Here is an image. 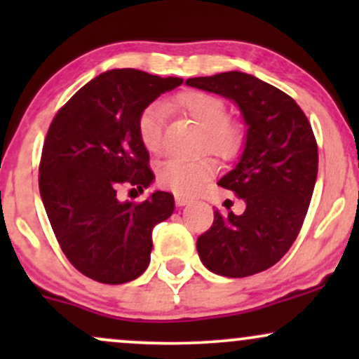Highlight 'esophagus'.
I'll use <instances>...</instances> for the list:
<instances>
[{"instance_id":"obj_1","label":"esophagus","mask_w":359,"mask_h":359,"mask_svg":"<svg viewBox=\"0 0 359 359\" xmlns=\"http://www.w3.org/2000/svg\"><path fill=\"white\" fill-rule=\"evenodd\" d=\"M175 203L179 208H182V205H187L191 203V199H187V197H182V196H175Z\"/></svg>"}]
</instances>
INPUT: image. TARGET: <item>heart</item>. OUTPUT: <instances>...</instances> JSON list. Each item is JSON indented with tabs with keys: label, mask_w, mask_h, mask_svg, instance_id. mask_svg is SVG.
<instances>
[{
	"label": "heart",
	"mask_w": 359,
	"mask_h": 359,
	"mask_svg": "<svg viewBox=\"0 0 359 359\" xmlns=\"http://www.w3.org/2000/svg\"><path fill=\"white\" fill-rule=\"evenodd\" d=\"M170 106L192 118L203 128L201 151H209L221 160H231L241 151L245 131L238 121L229 118L228 104L216 94L204 90H182L172 97ZM138 137L147 151L158 155L163 150V109L150 104L140 113ZM217 163L209 156L185 160L168 158L156 170L162 187L180 196H196L216 175Z\"/></svg>",
	"instance_id": "heart-1"
}]
</instances>
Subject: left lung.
Segmentation results:
<instances>
[{
    "instance_id": "left-lung-1",
    "label": "left lung",
    "mask_w": 359,
    "mask_h": 359,
    "mask_svg": "<svg viewBox=\"0 0 359 359\" xmlns=\"http://www.w3.org/2000/svg\"><path fill=\"white\" fill-rule=\"evenodd\" d=\"M189 86L236 101L248 125L240 163L219 180L246 204L236 216L214 211L197 238L208 270L243 278L270 269L299 236L317 179V142L311 123L288 94L245 72L191 77Z\"/></svg>"
}]
</instances>
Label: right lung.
Returning <instances> with one entry per match:
<instances>
[{
	"instance_id": "1",
	"label": "right lung",
	"mask_w": 359,
	"mask_h": 359,
	"mask_svg": "<svg viewBox=\"0 0 359 359\" xmlns=\"http://www.w3.org/2000/svg\"><path fill=\"white\" fill-rule=\"evenodd\" d=\"M137 69L94 77L57 111L43 142L39 187L62 251L76 270L109 285L147 270L155 224L174 212V196L156 191L142 203H119L154 180L138 137L140 113L182 84Z\"/></svg>"
}]
</instances>
